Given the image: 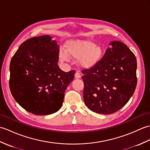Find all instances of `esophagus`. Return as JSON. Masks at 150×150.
Segmentation results:
<instances>
[{"mask_svg": "<svg viewBox=\"0 0 150 150\" xmlns=\"http://www.w3.org/2000/svg\"><path fill=\"white\" fill-rule=\"evenodd\" d=\"M81 75L80 73H79L78 71H77V72L75 73V77L76 79H79V78H81Z\"/></svg>", "mask_w": 150, "mask_h": 150, "instance_id": "1", "label": "esophagus"}]
</instances>
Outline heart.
I'll return each instance as SVG.
<instances>
[{
	"instance_id": "heart-1",
	"label": "heart",
	"mask_w": 150,
	"mask_h": 150,
	"mask_svg": "<svg viewBox=\"0 0 150 150\" xmlns=\"http://www.w3.org/2000/svg\"><path fill=\"white\" fill-rule=\"evenodd\" d=\"M103 50L90 40H71L67 42L66 52L60 50L59 57L60 61L66 62L69 57L79 60V63L84 68H90L100 60Z\"/></svg>"
}]
</instances>
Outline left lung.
I'll return each mask as SVG.
<instances>
[{
    "label": "left lung",
    "mask_w": 150,
    "mask_h": 150,
    "mask_svg": "<svg viewBox=\"0 0 150 150\" xmlns=\"http://www.w3.org/2000/svg\"><path fill=\"white\" fill-rule=\"evenodd\" d=\"M99 61L82 70L85 104L93 112L109 115L125 106L137 86V59L128 46L113 41Z\"/></svg>",
    "instance_id": "8db88e82"
}]
</instances>
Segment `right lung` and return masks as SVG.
Instances as JSON below:
<instances>
[{
	"instance_id": "1",
	"label": "right lung",
	"mask_w": 150,
	"mask_h": 150,
	"mask_svg": "<svg viewBox=\"0 0 150 150\" xmlns=\"http://www.w3.org/2000/svg\"><path fill=\"white\" fill-rule=\"evenodd\" d=\"M59 47L49 35L33 37L22 43L12 57L9 88L15 100L28 112L46 115L62 106L75 71L59 68Z\"/></svg>"
}]
</instances>
